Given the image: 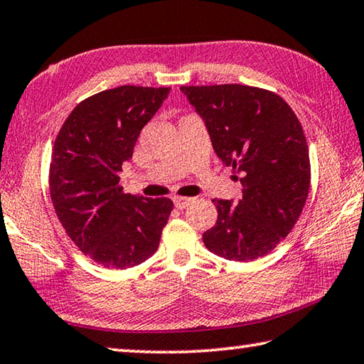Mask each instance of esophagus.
Here are the masks:
<instances>
[{
  "label": "esophagus",
  "instance_id": "1",
  "mask_svg": "<svg viewBox=\"0 0 364 364\" xmlns=\"http://www.w3.org/2000/svg\"><path fill=\"white\" fill-rule=\"evenodd\" d=\"M173 203H175V207L176 208H186L188 205L191 203V199L189 197H180V196H175L173 197Z\"/></svg>",
  "mask_w": 364,
  "mask_h": 364
}]
</instances>
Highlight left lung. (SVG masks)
<instances>
[{
    "label": "left lung",
    "mask_w": 364,
    "mask_h": 364,
    "mask_svg": "<svg viewBox=\"0 0 364 364\" xmlns=\"http://www.w3.org/2000/svg\"><path fill=\"white\" fill-rule=\"evenodd\" d=\"M181 92L243 188L237 203L213 199L218 220L202 235L205 247L230 261L270 253L291 232L309 196V146L299 119L280 95L251 85H181Z\"/></svg>",
    "instance_id": "8db88e82"
}]
</instances>
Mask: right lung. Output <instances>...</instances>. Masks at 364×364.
<instances>
[{
  "label": "right lung",
  "mask_w": 364,
  "mask_h": 364,
  "mask_svg": "<svg viewBox=\"0 0 364 364\" xmlns=\"http://www.w3.org/2000/svg\"><path fill=\"white\" fill-rule=\"evenodd\" d=\"M170 87L98 92L71 111L55 138L49 189L58 221L76 247L108 269H129L153 256L173 210L167 197L125 194L122 164Z\"/></svg>",
  "instance_id": "obj_1"
}]
</instances>
